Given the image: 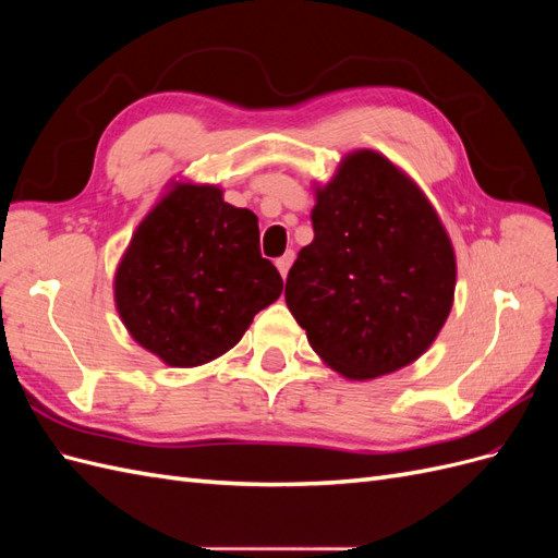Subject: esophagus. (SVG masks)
Instances as JSON below:
<instances>
[{
	"label": "esophagus",
	"mask_w": 558,
	"mask_h": 558,
	"mask_svg": "<svg viewBox=\"0 0 558 558\" xmlns=\"http://www.w3.org/2000/svg\"><path fill=\"white\" fill-rule=\"evenodd\" d=\"M291 265H293V251L283 253L281 258H277V269H279V272H281V277H283V279H286V275H289Z\"/></svg>",
	"instance_id": "34e87169"
}]
</instances>
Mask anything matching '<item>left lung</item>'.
I'll use <instances>...</instances> for the list:
<instances>
[{"mask_svg": "<svg viewBox=\"0 0 558 558\" xmlns=\"http://www.w3.org/2000/svg\"><path fill=\"white\" fill-rule=\"evenodd\" d=\"M314 240L286 279V305L335 373L367 381L414 363L453 305L456 253L418 183L373 148L314 185Z\"/></svg>", "mask_w": 558, "mask_h": 558, "instance_id": "left-lung-1", "label": "left lung"}]
</instances>
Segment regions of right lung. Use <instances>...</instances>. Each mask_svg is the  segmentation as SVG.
Segmentation results:
<instances>
[{"label": "right lung", "instance_id": "add662e5", "mask_svg": "<svg viewBox=\"0 0 558 558\" xmlns=\"http://www.w3.org/2000/svg\"><path fill=\"white\" fill-rule=\"evenodd\" d=\"M281 289L260 256L258 216L228 205L221 185L183 179L167 183L113 275L130 337L170 367L223 356Z\"/></svg>", "mask_w": 558, "mask_h": 558}]
</instances>
